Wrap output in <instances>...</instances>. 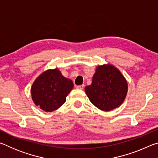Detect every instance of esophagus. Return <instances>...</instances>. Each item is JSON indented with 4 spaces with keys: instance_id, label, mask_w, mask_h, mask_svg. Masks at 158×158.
Masks as SVG:
<instances>
[{
    "instance_id": "34e87169",
    "label": "esophagus",
    "mask_w": 158,
    "mask_h": 158,
    "mask_svg": "<svg viewBox=\"0 0 158 158\" xmlns=\"http://www.w3.org/2000/svg\"><path fill=\"white\" fill-rule=\"evenodd\" d=\"M84 85L82 84V85H77V89H84Z\"/></svg>"
}]
</instances>
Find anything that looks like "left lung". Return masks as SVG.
I'll use <instances>...</instances> for the list:
<instances>
[{
  "instance_id": "obj_1",
  "label": "left lung",
  "mask_w": 158,
  "mask_h": 158,
  "mask_svg": "<svg viewBox=\"0 0 158 158\" xmlns=\"http://www.w3.org/2000/svg\"><path fill=\"white\" fill-rule=\"evenodd\" d=\"M89 100L100 110L109 111L123 102L127 93V83L116 67H97L92 84L85 88Z\"/></svg>"
}]
</instances>
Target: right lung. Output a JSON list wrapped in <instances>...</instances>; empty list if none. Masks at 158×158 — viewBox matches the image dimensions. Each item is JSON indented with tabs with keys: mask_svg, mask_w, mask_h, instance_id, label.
<instances>
[{
	"mask_svg": "<svg viewBox=\"0 0 158 158\" xmlns=\"http://www.w3.org/2000/svg\"><path fill=\"white\" fill-rule=\"evenodd\" d=\"M73 86L72 80L64 77L58 69H48L32 85V100L43 111H53L65 102Z\"/></svg>",
	"mask_w": 158,
	"mask_h": 158,
	"instance_id": "add662e5",
	"label": "right lung"
}]
</instances>
